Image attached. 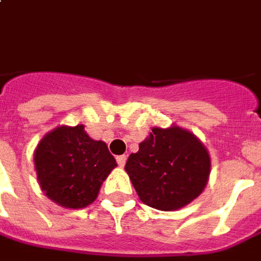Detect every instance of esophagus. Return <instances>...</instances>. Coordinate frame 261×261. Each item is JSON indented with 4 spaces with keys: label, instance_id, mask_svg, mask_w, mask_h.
I'll list each match as a JSON object with an SVG mask.
<instances>
[{
    "label": "esophagus",
    "instance_id": "esophagus-1",
    "mask_svg": "<svg viewBox=\"0 0 261 261\" xmlns=\"http://www.w3.org/2000/svg\"><path fill=\"white\" fill-rule=\"evenodd\" d=\"M125 161H127V157H125V155H118V157H117V163H118L120 167H124V166H125Z\"/></svg>",
    "mask_w": 261,
    "mask_h": 261
}]
</instances>
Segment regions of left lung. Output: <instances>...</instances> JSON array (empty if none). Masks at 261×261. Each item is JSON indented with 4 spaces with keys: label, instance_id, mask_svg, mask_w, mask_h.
<instances>
[{
    "label": "left lung",
    "instance_id": "obj_1",
    "mask_svg": "<svg viewBox=\"0 0 261 261\" xmlns=\"http://www.w3.org/2000/svg\"><path fill=\"white\" fill-rule=\"evenodd\" d=\"M210 168L205 145L175 124L153 127L125 163L140 200L161 212H174L197 198L207 186Z\"/></svg>",
    "mask_w": 261,
    "mask_h": 261
}]
</instances>
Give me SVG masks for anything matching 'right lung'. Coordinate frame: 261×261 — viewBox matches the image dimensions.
I'll list each match as a JSON object with an SVG mask.
<instances>
[{"instance_id": "obj_1", "label": "right lung", "mask_w": 261, "mask_h": 261, "mask_svg": "<svg viewBox=\"0 0 261 261\" xmlns=\"http://www.w3.org/2000/svg\"><path fill=\"white\" fill-rule=\"evenodd\" d=\"M37 180L45 196L65 208H84L117 167L104 141L93 140L84 125H60L47 133L34 151Z\"/></svg>"}]
</instances>
